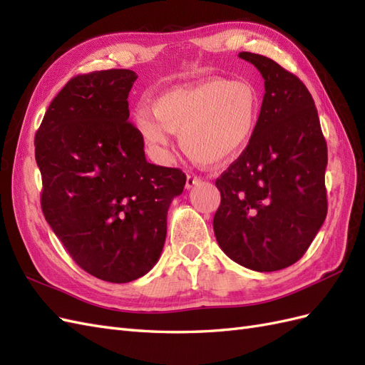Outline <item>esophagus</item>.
I'll return each instance as SVG.
<instances>
[{
	"label": "esophagus",
	"mask_w": 365,
	"mask_h": 365,
	"mask_svg": "<svg viewBox=\"0 0 365 365\" xmlns=\"http://www.w3.org/2000/svg\"><path fill=\"white\" fill-rule=\"evenodd\" d=\"M202 179L200 177H197V175H194V174H188L186 175V183H185V186H186V190H191L194 185H197L199 182H200Z\"/></svg>",
	"instance_id": "34e87169"
}]
</instances>
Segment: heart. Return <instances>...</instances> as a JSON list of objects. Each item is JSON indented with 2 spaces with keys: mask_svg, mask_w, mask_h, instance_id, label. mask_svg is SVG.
<instances>
[{
  "mask_svg": "<svg viewBox=\"0 0 365 365\" xmlns=\"http://www.w3.org/2000/svg\"><path fill=\"white\" fill-rule=\"evenodd\" d=\"M260 106L251 83L208 78L162 93L154 101V115L138 112L137 126L157 153H166L174 133L180 134L182 149L195 160L222 165L248 145L259 125Z\"/></svg>",
  "mask_w": 365,
  "mask_h": 365,
  "instance_id": "heart-1",
  "label": "heart"
}]
</instances>
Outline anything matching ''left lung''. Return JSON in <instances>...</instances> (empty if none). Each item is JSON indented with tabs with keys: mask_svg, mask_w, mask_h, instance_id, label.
<instances>
[{
	"mask_svg": "<svg viewBox=\"0 0 365 365\" xmlns=\"http://www.w3.org/2000/svg\"><path fill=\"white\" fill-rule=\"evenodd\" d=\"M265 80L259 125L216 180L212 227L230 259L255 272L297 262L327 216V143L312 93L264 55L240 52Z\"/></svg>",
	"mask_w": 365,
	"mask_h": 365,
	"instance_id": "left-lung-1",
	"label": "left lung"
}]
</instances>
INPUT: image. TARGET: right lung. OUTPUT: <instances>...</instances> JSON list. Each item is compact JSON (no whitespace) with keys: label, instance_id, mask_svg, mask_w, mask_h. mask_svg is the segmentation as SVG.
Instances as JSON below:
<instances>
[{"label":"right lung","instance_id":"1","mask_svg":"<svg viewBox=\"0 0 365 365\" xmlns=\"http://www.w3.org/2000/svg\"><path fill=\"white\" fill-rule=\"evenodd\" d=\"M129 69L77 76L52 100L35 135L41 210L86 273L125 284L145 276L166 239V216L183 192L179 168L146 162L130 123Z\"/></svg>","mask_w":365,"mask_h":365}]
</instances>
